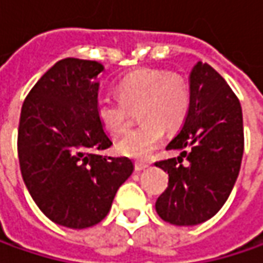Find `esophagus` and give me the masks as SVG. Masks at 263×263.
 Segmentation results:
<instances>
[{"instance_id":"esophagus-1","label":"esophagus","mask_w":263,"mask_h":263,"mask_svg":"<svg viewBox=\"0 0 263 263\" xmlns=\"http://www.w3.org/2000/svg\"><path fill=\"white\" fill-rule=\"evenodd\" d=\"M147 167H149V164H147V162H142V161H137L136 164H135L136 171H143V170H146Z\"/></svg>"}]
</instances>
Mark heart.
<instances>
[{
  "mask_svg": "<svg viewBox=\"0 0 263 263\" xmlns=\"http://www.w3.org/2000/svg\"><path fill=\"white\" fill-rule=\"evenodd\" d=\"M118 99L99 96L96 117L111 135H120L128 124L130 111H137L142 124L128 130L117 142L120 155L146 159L161 143L165 128L177 130L186 120L190 108V90L177 73L159 68H139L118 80Z\"/></svg>",
  "mask_w": 263,
  "mask_h": 263,
  "instance_id": "1",
  "label": "heart"
}]
</instances>
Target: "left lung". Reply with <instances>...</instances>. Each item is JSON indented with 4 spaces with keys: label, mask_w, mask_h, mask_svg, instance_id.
<instances>
[{
    "label": "left lung",
    "mask_w": 263,
    "mask_h": 263,
    "mask_svg": "<svg viewBox=\"0 0 263 263\" xmlns=\"http://www.w3.org/2000/svg\"><path fill=\"white\" fill-rule=\"evenodd\" d=\"M189 85L184 124L167 146L180 155L155 164L168 173L155 209L174 226H197L217 214L236 184L245 149L241 106L221 74L199 61Z\"/></svg>",
    "instance_id": "1"
}]
</instances>
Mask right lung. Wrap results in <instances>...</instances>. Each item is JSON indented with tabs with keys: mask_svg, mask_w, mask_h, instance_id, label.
I'll return each instance as SVG.
<instances>
[{
	"mask_svg": "<svg viewBox=\"0 0 263 263\" xmlns=\"http://www.w3.org/2000/svg\"><path fill=\"white\" fill-rule=\"evenodd\" d=\"M102 71L98 61L61 60L22 106L17 151L23 181L37 208L63 227L101 222L135 170L128 158L99 154L112 145L96 117Z\"/></svg>",
	"mask_w": 263,
	"mask_h": 263,
	"instance_id": "1",
	"label": "right lung"
}]
</instances>
